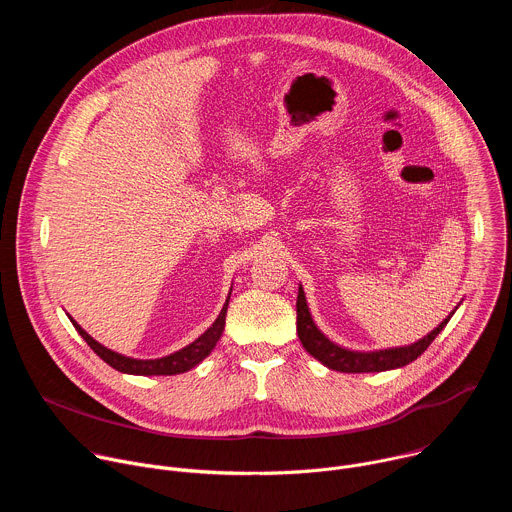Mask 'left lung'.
<instances>
[{
  "instance_id": "left-lung-1",
  "label": "left lung",
  "mask_w": 512,
  "mask_h": 512,
  "mask_svg": "<svg viewBox=\"0 0 512 512\" xmlns=\"http://www.w3.org/2000/svg\"><path fill=\"white\" fill-rule=\"evenodd\" d=\"M298 336L300 342L304 344V348L316 358L320 360L324 367L338 371V373H381V371H391V369H399L405 367V364L413 362L417 356H421L427 346L437 338L446 324L450 322V318L454 316V312L437 326L435 330H431L427 336H423L421 340H417L415 344L409 346H399V348H387V350H375V352H354V350H346L334 342H330L314 324L308 304H306V296L304 289L300 285L298 291Z\"/></svg>"
}]
</instances>
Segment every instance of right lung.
Masks as SVG:
<instances>
[{
    "label": "right lung",
    "instance_id": "1",
    "mask_svg": "<svg viewBox=\"0 0 512 512\" xmlns=\"http://www.w3.org/2000/svg\"><path fill=\"white\" fill-rule=\"evenodd\" d=\"M229 298H227L221 314H218V318L214 320V324L204 334H200L192 344L184 346L182 350H178L174 354H168L164 358H154V360H139V358H129V356L117 354V352L105 348L103 344H99L97 340H93L75 320H72L70 316L68 318H70L72 326L77 328V332L85 338V342L93 348V352H97V356H101L109 364V367H113L115 371L127 373V375H143V377H152V375H180V373H186V371L194 369L198 362H202L212 352L216 342L221 340L223 330H225Z\"/></svg>",
    "mask_w": 512,
    "mask_h": 512
}]
</instances>
